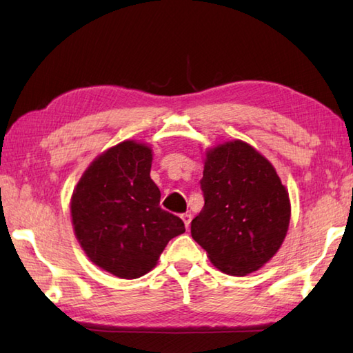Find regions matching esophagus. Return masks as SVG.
Returning a JSON list of instances; mask_svg holds the SVG:
<instances>
[{"instance_id":"1","label":"esophagus","mask_w":353,"mask_h":353,"mask_svg":"<svg viewBox=\"0 0 353 353\" xmlns=\"http://www.w3.org/2000/svg\"><path fill=\"white\" fill-rule=\"evenodd\" d=\"M182 220H183V223H185V228L188 229L190 224H191V214H190V212L182 214Z\"/></svg>"}]
</instances>
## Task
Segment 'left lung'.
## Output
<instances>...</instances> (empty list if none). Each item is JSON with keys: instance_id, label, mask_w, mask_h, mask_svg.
Wrapping results in <instances>:
<instances>
[{"instance_id": "8db88e82", "label": "left lung", "mask_w": 353, "mask_h": 353, "mask_svg": "<svg viewBox=\"0 0 353 353\" xmlns=\"http://www.w3.org/2000/svg\"><path fill=\"white\" fill-rule=\"evenodd\" d=\"M205 206L191 235L223 273L245 276L272 259L287 235L291 206L276 170L243 141L206 152Z\"/></svg>"}]
</instances>
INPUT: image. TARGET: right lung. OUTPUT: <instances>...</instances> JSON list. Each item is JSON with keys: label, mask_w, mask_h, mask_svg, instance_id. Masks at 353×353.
Masks as SVG:
<instances>
[{"label": "right lung", "mask_w": 353, "mask_h": 353, "mask_svg": "<svg viewBox=\"0 0 353 353\" xmlns=\"http://www.w3.org/2000/svg\"><path fill=\"white\" fill-rule=\"evenodd\" d=\"M152 161L148 145L124 141L89 165L71 199L81 249L95 265L123 279L148 273L170 239L185 232L183 221L159 206Z\"/></svg>", "instance_id": "1"}]
</instances>
